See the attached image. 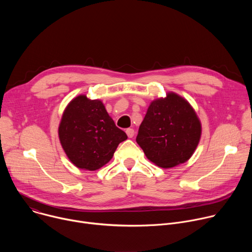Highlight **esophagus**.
<instances>
[{"mask_svg":"<svg viewBox=\"0 0 252 252\" xmlns=\"http://www.w3.org/2000/svg\"><path fill=\"white\" fill-rule=\"evenodd\" d=\"M126 134H127V136H128L129 138H131V137L134 135V130H133V128H126Z\"/></svg>","mask_w":252,"mask_h":252,"instance_id":"esophagus-1","label":"esophagus"}]
</instances>
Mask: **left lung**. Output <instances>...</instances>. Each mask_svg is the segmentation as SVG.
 <instances>
[{
    "label": "left lung",
    "mask_w": 252,
    "mask_h": 252,
    "mask_svg": "<svg viewBox=\"0 0 252 252\" xmlns=\"http://www.w3.org/2000/svg\"><path fill=\"white\" fill-rule=\"evenodd\" d=\"M200 135L201 124L192 106L181 95L168 93L150 104L136 142L151 161L169 168L190 158Z\"/></svg>",
    "instance_id": "left-lung-1"
}]
</instances>
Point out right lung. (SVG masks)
Listing matches in <instances>:
<instances>
[{
    "mask_svg": "<svg viewBox=\"0 0 252 252\" xmlns=\"http://www.w3.org/2000/svg\"><path fill=\"white\" fill-rule=\"evenodd\" d=\"M59 137L68 159L77 167L96 170L112 159L127 135L115 125L99 99L81 94L65 107Z\"/></svg>",
    "mask_w": 252,
    "mask_h": 252,
    "instance_id": "1",
    "label": "right lung"
}]
</instances>
